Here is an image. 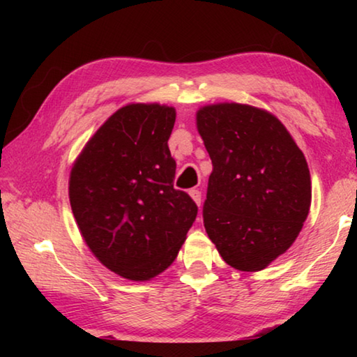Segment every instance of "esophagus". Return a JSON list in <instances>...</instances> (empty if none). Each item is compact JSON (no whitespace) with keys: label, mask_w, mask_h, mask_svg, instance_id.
I'll return each mask as SVG.
<instances>
[{"label":"esophagus","mask_w":357,"mask_h":357,"mask_svg":"<svg viewBox=\"0 0 357 357\" xmlns=\"http://www.w3.org/2000/svg\"><path fill=\"white\" fill-rule=\"evenodd\" d=\"M189 193H190L192 200L195 202V203L198 204V206H200V204H202V192L198 190V189H190V190H189Z\"/></svg>","instance_id":"34e87169"}]
</instances>
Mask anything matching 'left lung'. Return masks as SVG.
<instances>
[{
	"mask_svg": "<svg viewBox=\"0 0 357 357\" xmlns=\"http://www.w3.org/2000/svg\"><path fill=\"white\" fill-rule=\"evenodd\" d=\"M197 128L213 160L208 236L231 268L261 271L289 249L309 215L305 157L279 119L250 105L203 107Z\"/></svg>",
	"mask_w": 357,
	"mask_h": 357,
	"instance_id": "obj_1",
	"label": "left lung"
}]
</instances>
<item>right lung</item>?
Instances as JSON below:
<instances>
[{"instance_id": "obj_1", "label": "right lung", "mask_w": 357, "mask_h": 357, "mask_svg": "<svg viewBox=\"0 0 357 357\" xmlns=\"http://www.w3.org/2000/svg\"><path fill=\"white\" fill-rule=\"evenodd\" d=\"M176 113L132 104L112 114L70 172L72 213L99 261L124 279L149 280L176 258L198 206L173 187L168 149Z\"/></svg>"}]
</instances>
